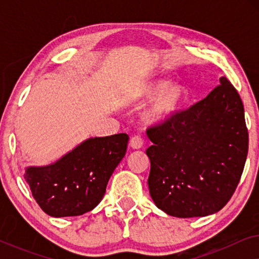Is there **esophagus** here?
I'll use <instances>...</instances> for the list:
<instances>
[{
    "label": "esophagus",
    "instance_id": "esophagus-1",
    "mask_svg": "<svg viewBox=\"0 0 259 259\" xmlns=\"http://www.w3.org/2000/svg\"><path fill=\"white\" fill-rule=\"evenodd\" d=\"M143 145H144V140L140 136H136V137H133L132 139H131L130 146L132 147L133 150H140V148L143 147Z\"/></svg>",
    "mask_w": 259,
    "mask_h": 259
}]
</instances>
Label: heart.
Wrapping results in <instances>:
<instances>
[{"label":"heart","mask_w":259,"mask_h":259,"mask_svg":"<svg viewBox=\"0 0 259 259\" xmlns=\"http://www.w3.org/2000/svg\"><path fill=\"white\" fill-rule=\"evenodd\" d=\"M151 100L143 113L144 121L148 125H161L178 114L187 99V91L183 83L172 82L161 77L144 81L134 92V99L139 102Z\"/></svg>","instance_id":"b5f03b06"}]
</instances>
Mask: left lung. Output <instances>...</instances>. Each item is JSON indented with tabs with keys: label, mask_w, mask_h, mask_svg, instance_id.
<instances>
[{
	"label": "left lung",
	"mask_w": 259,
	"mask_h": 259,
	"mask_svg": "<svg viewBox=\"0 0 259 259\" xmlns=\"http://www.w3.org/2000/svg\"><path fill=\"white\" fill-rule=\"evenodd\" d=\"M153 143L150 194L157 207L178 218L205 217L232 197L249 150L244 106L225 76L206 98L167 122L147 130Z\"/></svg>",
	"instance_id": "1"
}]
</instances>
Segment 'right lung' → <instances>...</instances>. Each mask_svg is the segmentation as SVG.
Returning a JSON list of instances; mask_svg holds the SVG:
<instances>
[{"instance_id":"add662e5","label":"right lung","mask_w":259,"mask_h":259,"mask_svg":"<svg viewBox=\"0 0 259 259\" xmlns=\"http://www.w3.org/2000/svg\"><path fill=\"white\" fill-rule=\"evenodd\" d=\"M127 144L126 133L90 138L51 165L27 167L24 179L47 214L81 215L101 201Z\"/></svg>"}]
</instances>
